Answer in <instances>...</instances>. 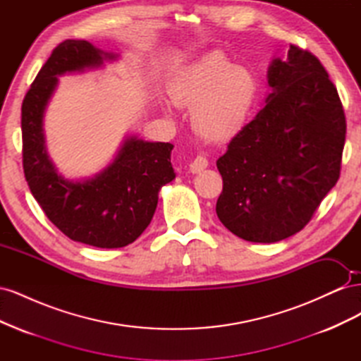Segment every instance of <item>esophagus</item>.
I'll return each mask as SVG.
<instances>
[{
	"label": "esophagus",
	"mask_w": 361,
	"mask_h": 361,
	"mask_svg": "<svg viewBox=\"0 0 361 361\" xmlns=\"http://www.w3.org/2000/svg\"><path fill=\"white\" fill-rule=\"evenodd\" d=\"M206 167H207V159H206L204 157H202V155L195 157V158L191 161V164H190V169H191L192 173H200V171H203Z\"/></svg>",
	"instance_id": "esophagus-1"
}]
</instances>
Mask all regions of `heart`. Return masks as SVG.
Instances as JSON below:
<instances>
[{
  "instance_id": "1",
  "label": "heart",
  "mask_w": 361,
  "mask_h": 361,
  "mask_svg": "<svg viewBox=\"0 0 361 361\" xmlns=\"http://www.w3.org/2000/svg\"><path fill=\"white\" fill-rule=\"evenodd\" d=\"M257 92L253 72L212 54L180 75L171 87V99L192 108V126L202 138L223 143L244 129Z\"/></svg>"
}]
</instances>
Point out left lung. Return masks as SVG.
<instances>
[{"instance_id":"obj_1","label":"left lung","mask_w":361,"mask_h":361,"mask_svg":"<svg viewBox=\"0 0 361 361\" xmlns=\"http://www.w3.org/2000/svg\"><path fill=\"white\" fill-rule=\"evenodd\" d=\"M272 93L216 159V215L236 236L277 243L305 227L341 176L346 118L318 57L290 45L268 71Z\"/></svg>"}]
</instances>
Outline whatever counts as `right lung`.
<instances>
[{
    "label": "right lung",
    "instance_id": "obj_1",
    "mask_svg": "<svg viewBox=\"0 0 361 361\" xmlns=\"http://www.w3.org/2000/svg\"><path fill=\"white\" fill-rule=\"evenodd\" d=\"M101 63V51L85 40H64L54 48L23 102V166L31 194L60 232L76 243L118 248L145 232L155 214L159 188L174 179L173 145L129 138L99 176L73 183L57 174L42 129L56 75Z\"/></svg>",
    "mask_w": 361,
    "mask_h": 361
}]
</instances>
